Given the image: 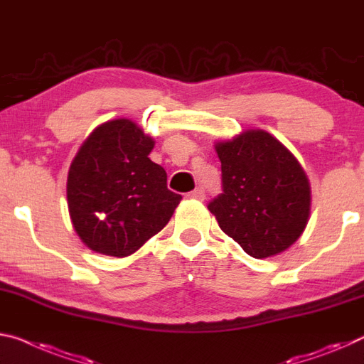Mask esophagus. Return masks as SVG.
<instances>
[{"label": "esophagus", "instance_id": "1", "mask_svg": "<svg viewBox=\"0 0 364 364\" xmlns=\"http://www.w3.org/2000/svg\"><path fill=\"white\" fill-rule=\"evenodd\" d=\"M188 198L196 199V200H204L205 199V193H204L203 188H196L194 191H191V193L188 194Z\"/></svg>", "mask_w": 364, "mask_h": 364}]
</instances>
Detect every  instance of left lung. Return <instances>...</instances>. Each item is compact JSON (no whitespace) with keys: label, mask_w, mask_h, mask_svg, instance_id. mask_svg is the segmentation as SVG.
<instances>
[{"label":"left lung","mask_w":364,"mask_h":364,"mask_svg":"<svg viewBox=\"0 0 364 364\" xmlns=\"http://www.w3.org/2000/svg\"><path fill=\"white\" fill-rule=\"evenodd\" d=\"M223 194L209 204L218 227L245 252L265 259L303 235L311 213V184L298 159L264 129L217 141Z\"/></svg>","instance_id":"left-lung-1"}]
</instances>
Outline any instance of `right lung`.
<instances>
[{
	"label": "right lung",
	"instance_id": "1",
	"mask_svg": "<svg viewBox=\"0 0 364 364\" xmlns=\"http://www.w3.org/2000/svg\"><path fill=\"white\" fill-rule=\"evenodd\" d=\"M155 141L134 121L97 126L68 171L73 227L89 250L126 257L157 235L180 204L166 188V173L149 159Z\"/></svg>",
	"mask_w": 364,
	"mask_h": 364
}]
</instances>
